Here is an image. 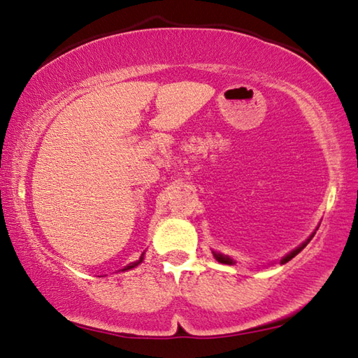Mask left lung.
I'll use <instances>...</instances> for the list:
<instances>
[{
    "instance_id": "left-lung-1",
    "label": "left lung",
    "mask_w": 358,
    "mask_h": 358,
    "mask_svg": "<svg viewBox=\"0 0 358 358\" xmlns=\"http://www.w3.org/2000/svg\"><path fill=\"white\" fill-rule=\"evenodd\" d=\"M314 234H316V232H314ZM314 234L311 235L310 238H308V240L305 241V243H301L299 248H295L294 251H290L286 257H282V259H281V264H286V262H289L290 259H294V257L296 256V254H299V252L303 250V248H305L308 243H310L311 238L314 237ZM213 256L216 257L217 262H221V264H227V265H232V264H234V260H232V259H230L229 256H224V254H221V252H215V251H213Z\"/></svg>"
}]
</instances>
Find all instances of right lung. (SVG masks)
I'll use <instances>...</instances> for the list:
<instances>
[{
    "instance_id": "right-lung-1",
    "label": "right lung",
    "mask_w": 358,
    "mask_h": 358,
    "mask_svg": "<svg viewBox=\"0 0 358 358\" xmlns=\"http://www.w3.org/2000/svg\"><path fill=\"white\" fill-rule=\"evenodd\" d=\"M145 254V252H143ZM143 254H142V256H141V259H138V260H136V262H132V264H129L128 266H124V268L123 270H121V271H126V270H131V268H134V266H137L138 264H141L142 262V260H143Z\"/></svg>"
}]
</instances>
